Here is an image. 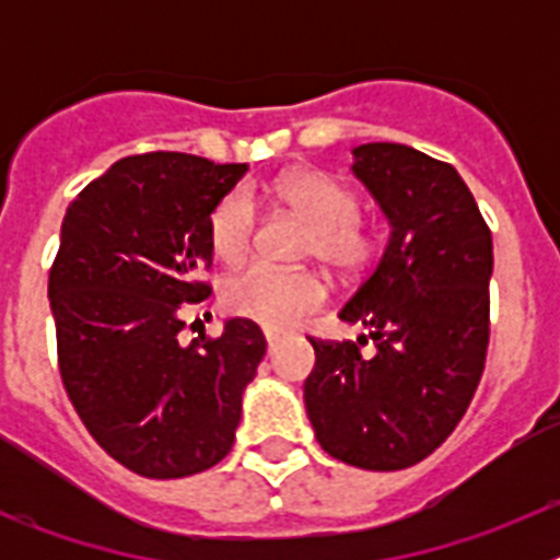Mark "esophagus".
Wrapping results in <instances>:
<instances>
[{
  "label": "esophagus",
  "mask_w": 560,
  "mask_h": 560,
  "mask_svg": "<svg viewBox=\"0 0 560 560\" xmlns=\"http://www.w3.org/2000/svg\"><path fill=\"white\" fill-rule=\"evenodd\" d=\"M264 336H266V345H269V353H275L277 345H280V339H283V336L277 334V330H264Z\"/></svg>",
  "instance_id": "34e87169"
}]
</instances>
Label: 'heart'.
<instances>
[{
	"label": "heart",
	"instance_id": "b5f03b06",
	"mask_svg": "<svg viewBox=\"0 0 560 560\" xmlns=\"http://www.w3.org/2000/svg\"><path fill=\"white\" fill-rule=\"evenodd\" d=\"M275 192L291 212L308 221L305 252L319 257L330 269L361 275L384 252L381 232L370 221L359 219L355 190L334 173L316 167L285 173L275 185ZM255 232L257 207L246 187L224 192L207 215L210 249L226 266L241 264L249 255ZM221 300L232 316L252 319L266 330H289L328 303V285L311 269L255 264L226 280Z\"/></svg>",
	"mask_w": 560,
	"mask_h": 560
}]
</instances>
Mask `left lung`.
Returning <instances> with one entry per match:
<instances>
[{
	"label": "left lung",
	"instance_id": "1",
	"mask_svg": "<svg viewBox=\"0 0 560 560\" xmlns=\"http://www.w3.org/2000/svg\"><path fill=\"white\" fill-rule=\"evenodd\" d=\"M353 171L393 224V237L345 323L368 341L314 339L305 409L334 459L400 471L454 432L471 404L491 339L493 241L471 190L448 162L398 142L353 151Z\"/></svg>",
	"mask_w": 560,
	"mask_h": 560
}]
</instances>
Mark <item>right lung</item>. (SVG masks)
Masks as SVG:
<instances>
[{
    "label": "right lung",
    "instance_id": "right-lung-1",
    "mask_svg": "<svg viewBox=\"0 0 560 560\" xmlns=\"http://www.w3.org/2000/svg\"><path fill=\"white\" fill-rule=\"evenodd\" d=\"M246 165L151 151L114 162L67 207L49 269L58 370L97 446L148 479L201 474L230 454L241 395L266 355L252 319L182 345L207 300V215Z\"/></svg>",
    "mask_w": 560,
    "mask_h": 560
}]
</instances>
